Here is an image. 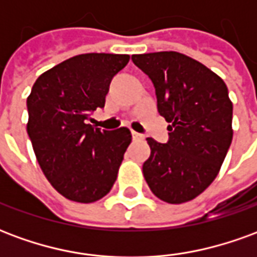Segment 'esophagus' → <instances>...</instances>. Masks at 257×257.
I'll use <instances>...</instances> for the list:
<instances>
[{
  "label": "esophagus",
  "mask_w": 257,
  "mask_h": 257,
  "mask_svg": "<svg viewBox=\"0 0 257 257\" xmlns=\"http://www.w3.org/2000/svg\"><path fill=\"white\" fill-rule=\"evenodd\" d=\"M132 138H134V140H142L143 139V135L138 134V132H132Z\"/></svg>",
  "instance_id": "1"
}]
</instances>
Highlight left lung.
I'll return each instance as SVG.
<instances>
[{"mask_svg": "<svg viewBox=\"0 0 257 257\" xmlns=\"http://www.w3.org/2000/svg\"><path fill=\"white\" fill-rule=\"evenodd\" d=\"M154 84L158 112L171 125L169 140L147 138L150 157L143 175L153 194L183 204L215 180L232 140V103L224 81L183 53L134 55Z\"/></svg>", "mask_w": 257, "mask_h": 257, "instance_id": "left-lung-1", "label": "left lung"}]
</instances>
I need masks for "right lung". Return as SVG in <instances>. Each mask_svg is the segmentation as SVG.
<instances>
[{
    "mask_svg": "<svg viewBox=\"0 0 257 257\" xmlns=\"http://www.w3.org/2000/svg\"><path fill=\"white\" fill-rule=\"evenodd\" d=\"M129 55L84 53L37 78L27 97V134L37 161L53 189L70 201L90 204L110 193L123 154L128 128L100 131L88 122L103 108L112 77Z\"/></svg>",
    "mask_w": 257,
    "mask_h": 257,
    "instance_id": "obj_1",
    "label": "right lung"
}]
</instances>
